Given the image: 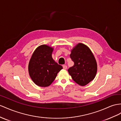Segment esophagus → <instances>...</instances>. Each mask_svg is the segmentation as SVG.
<instances>
[{"label": "esophagus", "instance_id": "1", "mask_svg": "<svg viewBox=\"0 0 121 121\" xmlns=\"http://www.w3.org/2000/svg\"><path fill=\"white\" fill-rule=\"evenodd\" d=\"M63 68L65 70V69H67V66L65 65H63Z\"/></svg>", "mask_w": 121, "mask_h": 121}]
</instances>
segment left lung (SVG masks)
<instances>
[{"instance_id":"left-lung-1","label":"left lung","mask_w":121,"mask_h":121,"mask_svg":"<svg viewBox=\"0 0 121 121\" xmlns=\"http://www.w3.org/2000/svg\"><path fill=\"white\" fill-rule=\"evenodd\" d=\"M73 66L68 69L72 79L80 86H85L94 79L97 63L94 54L87 45L79 43L71 50Z\"/></svg>"}]
</instances>
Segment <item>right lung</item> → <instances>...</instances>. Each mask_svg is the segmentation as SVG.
Masks as SVG:
<instances>
[{"label": "right lung", "instance_id": "add662e5", "mask_svg": "<svg viewBox=\"0 0 121 121\" xmlns=\"http://www.w3.org/2000/svg\"><path fill=\"white\" fill-rule=\"evenodd\" d=\"M53 51L54 48L48 45H40L34 52L30 60L29 75L34 83L40 87L50 85L63 69L52 59Z\"/></svg>", "mask_w": 121, "mask_h": 121}]
</instances>
